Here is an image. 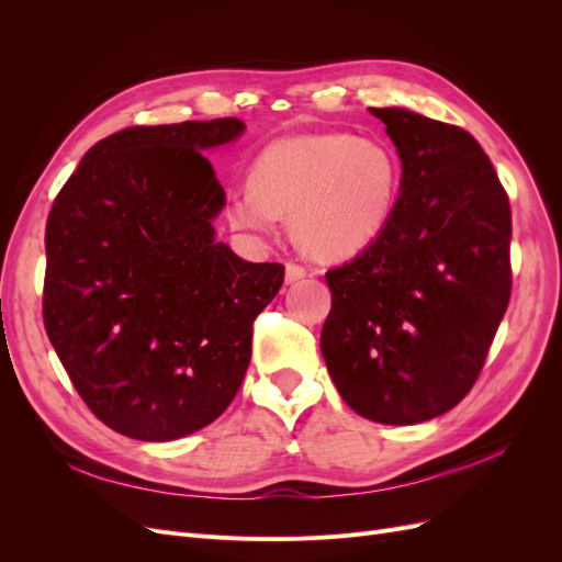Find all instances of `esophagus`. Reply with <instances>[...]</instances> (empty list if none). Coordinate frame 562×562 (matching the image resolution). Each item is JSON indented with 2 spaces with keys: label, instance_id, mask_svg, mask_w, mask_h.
I'll return each mask as SVG.
<instances>
[{
  "label": "esophagus",
  "instance_id": "esophagus-1",
  "mask_svg": "<svg viewBox=\"0 0 562 562\" xmlns=\"http://www.w3.org/2000/svg\"><path fill=\"white\" fill-rule=\"evenodd\" d=\"M304 277H307V269H304L302 265H297V262H288L285 265V283H295V281L304 279Z\"/></svg>",
  "mask_w": 562,
  "mask_h": 562
}]
</instances>
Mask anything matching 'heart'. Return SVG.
<instances>
[{
    "label": "heart",
    "mask_w": 562,
    "mask_h": 562,
    "mask_svg": "<svg viewBox=\"0 0 562 562\" xmlns=\"http://www.w3.org/2000/svg\"><path fill=\"white\" fill-rule=\"evenodd\" d=\"M403 168L396 149L347 131L271 140L250 164L229 223L267 234L291 213L297 246L316 260H347L375 244L394 217Z\"/></svg>",
    "instance_id": "b5f03b06"
}]
</instances>
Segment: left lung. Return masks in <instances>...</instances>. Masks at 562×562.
<instances>
[{"instance_id": "obj_1", "label": "left lung", "mask_w": 562, "mask_h": 562, "mask_svg": "<svg viewBox=\"0 0 562 562\" xmlns=\"http://www.w3.org/2000/svg\"><path fill=\"white\" fill-rule=\"evenodd\" d=\"M370 114L396 145L401 196L380 239L326 274L321 351L351 411L419 424L481 375L512 297V206L464 128L401 108Z\"/></svg>"}]
</instances>
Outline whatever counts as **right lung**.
I'll list each match as a JSON object with an SVG mask.
<instances>
[{
    "instance_id": "1",
    "label": "right lung",
    "mask_w": 562,
    "mask_h": 562,
    "mask_svg": "<svg viewBox=\"0 0 562 562\" xmlns=\"http://www.w3.org/2000/svg\"><path fill=\"white\" fill-rule=\"evenodd\" d=\"M244 128L225 116L112 133L50 206L44 328L81 401L116 434H194L244 382L252 321L285 267L215 241L225 190L201 155Z\"/></svg>"
}]
</instances>
